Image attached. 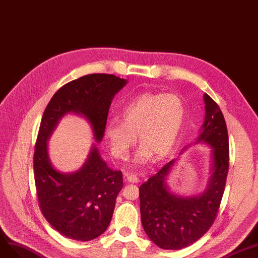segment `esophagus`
<instances>
[{"mask_svg":"<svg viewBox=\"0 0 258 258\" xmlns=\"http://www.w3.org/2000/svg\"><path fill=\"white\" fill-rule=\"evenodd\" d=\"M126 180L128 182H133V183H137L139 182V177L134 174H126Z\"/></svg>","mask_w":258,"mask_h":258,"instance_id":"34e87169","label":"esophagus"}]
</instances>
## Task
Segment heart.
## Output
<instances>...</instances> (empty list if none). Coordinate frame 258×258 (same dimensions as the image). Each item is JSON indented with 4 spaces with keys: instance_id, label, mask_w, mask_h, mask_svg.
<instances>
[{
    "instance_id": "b5f03b06",
    "label": "heart",
    "mask_w": 258,
    "mask_h": 258,
    "mask_svg": "<svg viewBox=\"0 0 258 258\" xmlns=\"http://www.w3.org/2000/svg\"><path fill=\"white\" fill-rule=\"evenodd\" d=\"M121 121L106 122L105 137L114 157L126 159L138 140L134 163L145 164L167 156L174 147L186 118V106L174 93L138 95L120 110Z\"/></svg>"
}]
</instances>
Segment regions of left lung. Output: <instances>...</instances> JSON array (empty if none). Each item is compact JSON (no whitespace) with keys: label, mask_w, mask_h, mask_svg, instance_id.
<instances>
[{"label":"left lung","mask_w":258,"mask_h":258,"mask_svg":"<svg viewBox=\"0 0 258 258\" xmlns=\"http://www.w3.org/2000/svg\"><path fill=\"white\" fill-rule=\"evenodd\" d=\"M205 121L196 143L212 148V175L205 192L182 198L169 192L166 179L174 159L163 166L140 187L143 228L157 247L179 250L199 240L217 216L229 170V138L218 105L204 94Z\"/></svg>","instance_id":"1"}]
</instances>
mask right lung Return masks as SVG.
<instances>
[{"instance_id":"add662e5","label":"right lung","mask_w":258,"mask_h":258,"mask_svg":"<svg viewBox=\"0 0 258 258\" xmlns=\"http://www.w3.org/2000/svg\"><path fill=\"white\" fill-rule=\"evenodd\" d=\"M126 83L107 73L71 81L54 93L42 116L33 154L36 196L47 222L70 239L88 241L106 231L122 188V174L107 166L96 147L81 170L59 173L49 161L47 140L60 117L73 112L90 121L94 138L100 142L113 96Z\"/></svg>"}]
</instances>
